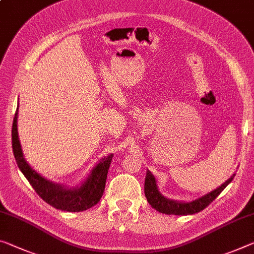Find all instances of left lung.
Instances as JSON below:
<instances>
[{"label":"left lung","mask_w":254,"mask_h":254,"mask_svg":"<svg viewBox=\"0 0 254 254\" xmlns=\"http://www.w3.org/2000/svg\"><path fill=\"white\" fill-rule=\"evenodd\" d=\"M234 176L235 174H233L220 187L207 193V194L200 196L198 199L190 201V202H180V201L165 198L162 193L158 191L155 176L151 174L150 171H147L146 180H144V195H146L149 204L156 209L157 211L162 212V214L178 216L193 215L208 207L209 203H211L220 194V192L232 182Z\"/></svg>","instance_id":"obj_1"}]
</instances>
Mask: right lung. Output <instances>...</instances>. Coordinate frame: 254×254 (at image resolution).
Here are the masks:
<instances>
[{"instance_id": "add662e5", "label": "right lung", "mask_w": 254, "mask_h": 254, "mask_svg": "<svg viewBox=\"0 0 254 254\" xmlns=\"http://www.w3.org/2000/svg\"><path fill=\"white\" fill-rule=\"evenodd\" d=\"M18 108L14 114L13 124H12V149L15 162L18 164L19 170L22 172L25 178L29 181L31 187L34 188L36 193L50 206L62 211L79 212L87 210L102 198L107 179L108 168L112 162L113 155L100 160V162L92 168L89 176L84 182L75 188H65L63 185L53 183L48 181L37 172L34 171L22 154L21 144L18 136Z\"/></svg>"}]
</instances>
